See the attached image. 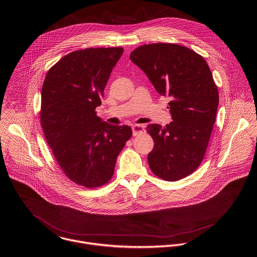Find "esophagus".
<instances>
[{
	"instance_id": "obj_1",
	"label": "esophagus",
	"mask_w": 257,
	"mask_h": 257,
	"mask_svg": "<svg viewBox=\"0 0 257 257\" xmlns=\"http://www.w3.org/2000/svg\"><path fill=\"white\" fill-rule=\"evenodd\" d=\"M132 131H133L134 136L139 135L145 131V126L141 125V124H135L132 126Z\"/></svg>"
}]
</instances>
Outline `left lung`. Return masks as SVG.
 Here are the masks:
<instances>
[{"label":"left lung","mask_w":257,"mask_h":257,"mask_svg":"<svg viewBox=\"0 0 257 257\" xmlns=\"http://www.w3.org/2000/svg\"><path fill=\"white\" fill-rule=\"evenodd\" d=\"M160 95L169 96L173 121L150 124L154 148L148 163L155 175L175 182L202 163L218 106L217 87L203 56L175 44L144 45L130 54Z\"/></svg>","instance_id":"1"}]
</instances>
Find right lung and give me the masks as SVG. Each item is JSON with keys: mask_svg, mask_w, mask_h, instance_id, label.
Masks as SVG:
<instances>
[{"mask_svg": "<svg viewBox=\"0 0 257 257\" xmlns=\"http://www.w3.org/2000/svg\"><path fill=\"white\" fill-rule=\"evenodd\" d=\"M122 54V48L68 53L48 71L42 89L47 142L64 174L89 189L112 178L117 157L132 136L131 127L106 123L95 112Z\"/></svg>", "mask_w": 257, "mask_h": 257, "instance_id": "right-lung-1", "label": "right lung"}]
</instances>
